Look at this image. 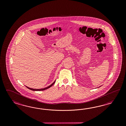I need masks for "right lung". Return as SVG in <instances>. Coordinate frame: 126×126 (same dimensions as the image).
<instances>
[{"label":"right lung","instance_id":"add662e5","mask_svg":"<svg viewBox=\"0 0 126 126\" xmlns=\"http://www.w3.org/2000/svg\"><path fill=\"white\" fill-rule=\"evenodd\" d=\"M55 81L53 82V84H51V85H50L49 86H48V87H46V88H43V89H32V88H29V87H27L26 86V87L27 88H28L29 89H30V90H32V91H44V90H45L46 89H47L49 88L50 87H51L53 85V84L55 83Z\"/></svg>","mask_w":126,"mask_h":126}]
</instances>
